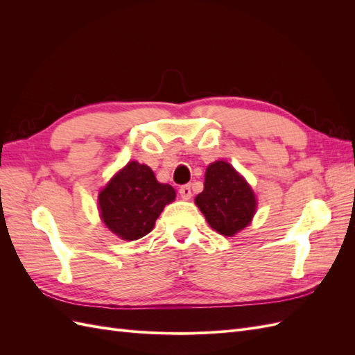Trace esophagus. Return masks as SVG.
<instances>
[{
  "label": "esophagus",
  "instance_id": "1",
  "mask_svg": "<svg viewBox=\"0 0 355 355\" xmlns=\"http://www.w3.org/2000/svg\"><path fill=\"white\" fill-rule=\"evenodd\" d=\"M179 194H180V197L184 198V200H189L191 196H192L191 185H182V187L179 188Z\"/></svg>",
  "mask_w": 355,
  "mask_h": 355
}]
</instances>
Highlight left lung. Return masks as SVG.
Wrapping results in <instances>:
<instances>
[{
    "instance_id": "obj_1",
    "label": "left lung",
    "mask_w": 355,
    "mask_h": 355,
    "mask_svg": "<svg viewBox=\"0 0 355 355\" xmlns=\"http://www.w3.org/2000/svg\"><path fill=\"white\" fill-rule=\"evenodd\" d=\"M196 204L210 227L227 237L245 228L256 211L252 188L227 161L207 167L204 189L196 197Z\"/></svg>"
}]
</instances>
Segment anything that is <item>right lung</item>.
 Returning <instances> with one entry per match:
<instances>
[{
  "label": "right lung",
  "mask_w": 355,
  "mask_h": 355,
  "mask_svg": "<svg viewBox=\"0 0 355 355\" xmlns=\"http://www.w3.org/2000/svg\"><path fill=\"white\" fill-rule=\"evenodd\" d=\"M175 197L173 187L157 182L151 168L130 161L101 191V216L120 239L139 240L151 232L159 213Z\"/></svg>",
  "instance_id": "1"
}]
</instances>
